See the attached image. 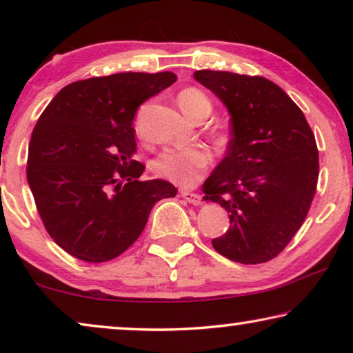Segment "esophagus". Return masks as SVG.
<instances>
[{"mask_svg": "<svg viewBox=\"0 0 353 353\" xmlns=\"http://www.w3.org/2000/svg\"><path fill=\"white\" fill-rule=\"evenodd\" d=\"M181 194H182V198H183L185 201L190 202V204H193V205H199L201 202H202L201 194H198V193H193V191L182 190V191H181Z\"/></svg>", "mask_w": 353, "mask_h": 353, "instance_id": "obj_1", "label": "esophagus"}]
</instances>
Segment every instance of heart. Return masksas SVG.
<instances>
[{"label":"heart","instance_id":"obj_1","mask_svg":"<svg viewBox=\"0 0 353 353\" xmlns=\"http://www.w3.org/2000/svg\"><path fill=\"white\" fill-rule=\"evenodd\" d=\"M179 105L193 118L199 113L212 112V101L198 88H185L179 93ZM210 165V155L201 148H168L157 155L152 162V170L157 176L190 187L199 182Z\"/></svg>","mask_w":353,"mask_h":353}]
</instances>
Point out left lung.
Segmentation results:
<instances>
[{
	"instance_id": "1",
	"label": "left lung",
	"mask_w": 353,
	"mask_h": 353,
	"mask_svg": "<svg viewBox=\"0 0 353 353\" xmlns=\"http://www.w3.org/2000/svg\"><path fill=\"white\" fill-rule=\"evenodd\" d=\"M194 79L230 113L227 154L202 185L204 201L229 213L216 252L243 265L272 260L305 221L316 193L319 152L303 112L261 76L201 70Z\"/></svg>"
}]
</instances>
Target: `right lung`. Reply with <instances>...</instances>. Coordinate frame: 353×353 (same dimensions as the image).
I'll use <instances>...</instances> for the list:
<instances>
[{
  "mask_svg": "<svg viewBox=\"0 0 353 353\" xmlns=\"http://www.w3.org/2000/svg\"><path fill=\"white\" fill-rule=\"evenodd\" d=\"M176 74L117 73L68 83L29 141L26 177L50 236L88 263L117 259L141 235L155 202L174 198L162 179L140 181L135 113Z\"/></svg>",
  "mask_w": 353,
  "mask_h": 353,
  "instance_id": "obj_1",
  "label": "right lung"
}]
</instances>
